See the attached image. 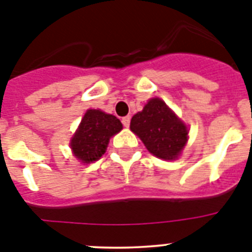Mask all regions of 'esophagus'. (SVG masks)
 <instances>
[{"instance_id": "1", "label": "esophagus", "mask_w": 252, "mask_h": 252, "mask_svg": "<svg viewBox=\"0 0 252 252\" xmlns=\"http://www.w3.org/2000/svg\"><path fill=\"white\" fill-rule=\"evenodd\" d=\"M130 116H126V117H122V125H124L125 127H128L130 126Z\"/></svg>"}]
</instances>
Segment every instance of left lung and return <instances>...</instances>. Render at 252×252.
Masks as SVG:
<instances>
[{
    "mask_svg": "<svg viewBox=\"0 0 252 252\" xmlns=\"http://www.w3.org/2000/svg\"><path fill=\"white\" fill-rule=\"evenodd\" d=\"M130 128L153 155L165 160L179 155L188 136L186 125L159 98L150 99L141 112L133 116Z\"/></svg>",
    "mask_w": 252,
    "mask_h": 252,
    "instance_id": "obj_1",
    "label": "left lung"
}]
</instances>
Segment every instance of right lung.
Listing matches in <instances>:
<instances>
[{
	"mask_svg": "<svg viewBox=\"0 0 252 252\" xmlns=\"http://www.w3.org/2000/svg\"><path fill=\"white\" fill-rule=\"evenodd\" d=\"M121 130L122 124L117 117L99 110H88L70 142L75 158L82 162L98 160L106 153L110 137Z\"/></svg>",
	"mask_w": 252,
	"mask_h": 252,
	"instance_id": "1",
	"label": "right lung"
}]
</instances>
